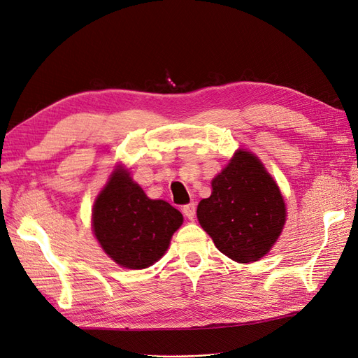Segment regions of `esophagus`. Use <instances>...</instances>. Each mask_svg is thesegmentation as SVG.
<instances>
[{
    "instance_id": "34e87169",
    "label": "esophagus",
    "mask_w": 358,
    "mask_h": 358,
    "mask_svg": "<svg viewBox=\"0 0 358 358\" xmlns=\"http://www.w3.org/2000/svg\"><path fill=\"white\" fill-rule=\"evenodd\" d=\"M196 209H197V208H196V203L191 201V203L183 206L182 212H183V215L187 216L188 220H194V218H196Z\"/></svg>"
}]
</instances>
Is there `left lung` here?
<instances>
[{
  "label": "left lung",
  "mask_w": 358,
  "mask_h": 358,
  "mask_svg": "<svg viewBox=\"0 0 358 358\" xmlns=\"http://www.w3.org/2000/svg\"><path fill=\"white\" fill-rule=\"evenodd\" d=\"M285 203L258 158L239 150L212 180V194L197 208L200 225L215 246L237 263L266 255L285 224Z\"/></svg>",
  "instance_id": "left-lung-1"
}]
</instances>
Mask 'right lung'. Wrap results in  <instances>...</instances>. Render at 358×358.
<instances>
[{
	"label": "right lung",
	"instance_id": "obj_1",
	"mask_svg": "<svg viewBox=\"0 0 358 358\" xmlns=\"http://www.w3.org/2000/svg\"><path fill=\"white\" fill-rule=\"evenodd\" d=\"M182 213L164 200H150L117 169L94 204L92 229L104 252L127 268H146L164 255Z\"/></svg>",
	"mask_w": 358,
	"mask_h": 358
}]
</instances>
